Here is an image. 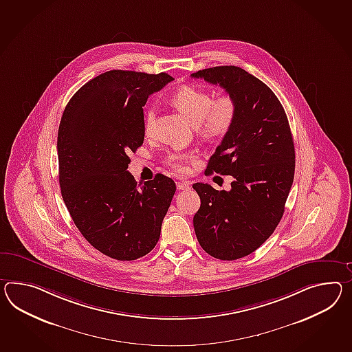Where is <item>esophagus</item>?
<instances>
[{
  "label": "esophagus",
  "instance_id": "obj_1",
  "mask_svg": "<svg viewBox=\"0 0 352 352\" xmlns=\"http://www.w3.org/2000/svg\"><path fill=\"white\" fill-rule=\"evenodd\" d=\"M177 188L179 190H187L190 188V183L187 180H182V182H177Z\"/></svg>",
  "mask_w": 352,
  "mask_h": 352
}]
</instances>
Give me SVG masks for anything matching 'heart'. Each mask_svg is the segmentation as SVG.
Segmentation results:
<instances>
[{"label": "heart", "mask_w": 352, "mask_h": 352, "mask_svg": "<svg viewBox=\"0 0 352 352\" xmlns=\"http://www.w3.org/2000/svg\"><path fill=\"white\" fill-rule=\"evenodd\" d=\"M173 103L180 112L197 124L198 132L207 138H221L232 129L236 116L238 104L230 95L214 99V95L196 86H183L173 95ZM156 109L150 107L144 117L146 136L154 133ZM196 159L193 151L174 150L166 155L165 162L177 172H186L187 164Z\"/></svg>", "instance_id": "1"}]
</instances>
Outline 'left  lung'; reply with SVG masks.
<instances>
[{
	"mask_svg": "<svg viewBox=\"0 0 352 352\" xmlns=\"http://www.w3.org/2000/svg\"><path fill=\"white\" fill-rule=\"evenodd\" d=\"M190 76L221 86L238 104L236 120L206 169L207 175H232V189L193 184L201 198L193 217L199 245L212 257L234 261L259 248L283 217L295 173L292 131L274 91L245 69L217 66Z\"/></svg>",
	"mask_w": 352,
	"mask_h": 352,
	"instance_id": "obj_1",
	"label": "left lung"
}]
</instances>
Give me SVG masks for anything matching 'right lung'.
<instances>
[{"instance_id":"1","label":"right lung","mask_w":352,"mask_h":352,"mask_svg":"<svg viewBox=\"0 0 352 352\" xmlns=\"http://www.w3.org/2000/svg\"><path fill=\"white\" fill-rule=\"evenodd\" d=\"M173 80L165 72H104L78 89L60 118L57 151L65 205L82 236L118 261L154 249L177 189L163 174L138 184L127 170L129 153L145 138L142 107Z\"/></svg>"}]
</instances>
